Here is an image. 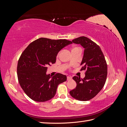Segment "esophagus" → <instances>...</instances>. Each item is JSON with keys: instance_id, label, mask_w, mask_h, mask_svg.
Returning a JSON list of instances; mask_svg holds the SVG:
<instances>
[{"instance_id": "1", "label": "esophagus", "mask_w": 127, "mask_h": 127, "mask_svg": "<svg viewBox=\"0 0 127 127\" xmlns=\"http://www.w3.org/2000/svg\"><path fill=\"white\" fill-rule=\"evenodd\" d=\"M72 79L71 76H67V80H70V79Z\"/></svg>"}]
</instances>
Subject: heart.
<instances>
[{
  "label": "heart",
  "instance_id": "1",
  "mask_svg": "<svg viewBox=\"0 0 127 127\" xmlns=\"http://www.w3.org/2000/svg\"><path fill=\"white\" fill-rule=\"evenodd\" d=\"M77 49H79V48H78V47H73V48H72V50H73Z\"/></svg>",
  "mask_w": 127,
  "mask_h": 127
}]
</instances>
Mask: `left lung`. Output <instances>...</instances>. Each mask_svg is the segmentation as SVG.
<instances>
[{
	"label": "left lung",
	"mask_w": 127,
	"mask_h": 127,
	"mask_svg": "<svg viewBox=\"0 0 127 127\" xmlns=\"http://www.w3.org/2000/svg\"><path fill=\"white\" fill-rule=\"evenodd\" d=\"M72 42L80 44L84 48L80 65H83L81 70L86 72L83 79L78 76L72 78L77 85L69 93L77 100L88 101L95 97L104 85L107 74L106 62L100 47L88 37L80 36L72 40Z\"/></svg>",
	"instance_id": "left-lung-1"
}]
</instances>
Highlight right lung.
Listing matches in <instances>:
<instances>
[{
	"mask_svg": "<svg viewBox=\"0 0 127 127\" xmlns=\"http://www.w3.org/2000/svg\"><path fill=\"white\" fill-rule=\"evenodd\" d=\"M72 42L66 39L41 37L30 43L23 52L17 64L19 83L28 96L36 102L50 100L56 95L59 84L66 75L47 74L48 67L55 64L58 52Z\"/></svg>",
	"mask_w": 127,
	"mask_h": 127,
	"instance_id": "1",
	"label": "right lung"
}]
</instances>
